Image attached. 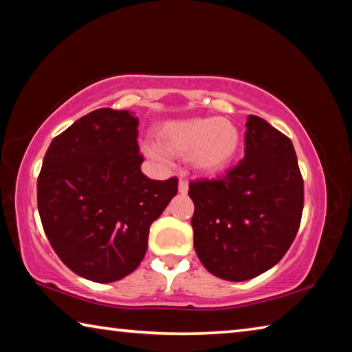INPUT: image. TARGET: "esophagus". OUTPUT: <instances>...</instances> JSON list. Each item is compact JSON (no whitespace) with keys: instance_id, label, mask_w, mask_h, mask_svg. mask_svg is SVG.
Wrapping results in <instances>:
<instances>
[{"instance_id":"1","label":"esophagus","mask_w":352,"mask_h":352,"mask_svg":"<svg viewBox=\"0 0 352 352\" xmlns=\"http://www.w3.org/2000/svg\"><path fill=\"white\" fill-rule=\"evenodd\" d=\"M189 189V184L186 180H183V178H180V182H178V192L180 194H186Z\"/></svg>"}]
</instances>
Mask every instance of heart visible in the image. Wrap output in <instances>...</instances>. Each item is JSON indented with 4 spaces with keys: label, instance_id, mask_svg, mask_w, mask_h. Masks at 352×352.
<instances>
[{
    "label": "heart",
    "instance_id": "heart-1",
    "mask_svg": "<svg viewBox=\"0 0 352 352\" xmlns=\"http://www.w3.org/2000/svg\"><path fill=\"white\" fill-rule=\"evenodd\" d=\"M155 140L157 157H188L201 174H217L234 160L241 136L228 119L192 118L160 124Z\"/></svg>",
    "mask_w": 352,
    "mask_h": 352
}]
</instances>
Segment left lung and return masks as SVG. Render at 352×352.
<instances>
[{
	"mask_svg": "<svg viewBox=\"0 0 352 352\" xmlns=\"http://www.w3.org/2000/svg\"><path fill=\"white\" fill-rule=\"evenodd\" d=\"M245 157L216 180L189 183L194 247L205 269L247 281L272 269L298 233L305 182L289 136L247 118Z\"/></svg>",
	"mask_w": 352,
	"mask_h": 352,
	"instance_id": "obj_1",
	"label": "left lung"
}]
</instances>
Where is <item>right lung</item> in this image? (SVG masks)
<instances>
[{
    "instance_id": "right-lung-1",
    "label": "right lung",
    "mask_w": 352,
    "mask_h": 352,
    "mask_svg": "<svg viewBox=\"0 0 352 352\" xmlns=\"http://www.w3.org/2000/svg\"><path fill=\"white\" fill-rule=\"evenodd\" d=\"M138 118L99 109L57 135L37 180L45 234L77 275L113 283L132 273L147 250L148 230L178 190L177 177L141 172Z\"/></svg>"
}]
</instances>
